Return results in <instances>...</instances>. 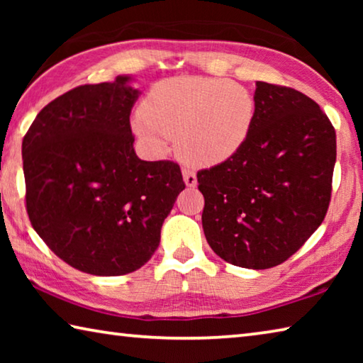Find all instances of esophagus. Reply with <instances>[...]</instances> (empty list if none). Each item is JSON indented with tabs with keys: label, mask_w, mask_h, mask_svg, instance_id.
I'll return each instance as SVG.
<instances>
[{
	"label": "esophagus",
	"mask_w": 363,
	"mask_h": 363,
	"mask_svg": "<svg viewBox=\"0 0 363 363\" xmlns=\"http://www.w3.org/2000/svg\"><path fill=\"white\" fill-rule=\"evenodd\" d=\"M182 177H184V182H186L187 187H195L196 186V174H195L194 169L182 168Z\"/></svg>",
	"instance_id": "34e87169"
}]
</instances>
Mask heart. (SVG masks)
Instances as JSON below:
<instances>
[{
	"label": "heart",
	"instance_id": "b5f03b06",
	"mask_svg": "<svg viewBox=\"0 0 363 363\" xmlns=\"http://www.w3.org/2000/svg\"><path fill=\"white\" fill-rule=\"evenodd\" d=\"M255 99L235 82L174 77L157 83L133 120V130L153 152L176 138L181 155L196 164H218L247 143Z\"/></svg>",
	"mask_w": 363,
	"mask_h": 363
}]
</instances>
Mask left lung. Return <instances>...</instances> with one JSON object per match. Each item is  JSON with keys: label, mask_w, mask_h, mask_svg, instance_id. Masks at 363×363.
Masks as SVG:
<instances>
[{"label": "left lung", "mask_w": 363, "mask_h": 363, "mask_svg": "<svg viewBox=\"0 0 363 363\" xmlns=\"http://www.w3.org/2000/svg\"><path fill=\"white\" fill-rule=\"evenodd\" d=\"M336 133L318 104L286 86L256 82L247 143L196 173L206 242L238 267L279 266L327 214Z\"/></svg>", "instance_id": "left-lung-1"}]
</instances>
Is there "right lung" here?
Wrapping results in <instances>:
<instances>
[{
	"instance_id": "obj_1",
	"label": "right lung",
	"mask_w": 363,
	"mask_h": 363,
	"mask_svg": "<svg viewBox=\"0 0 363 363\" xmlns=\"http://www.w3.org/2000/svg\"><path fill=\"white\" fill-rule=\"evenodd\" d=\"M131 77L83 84L36 115L22 140L27 213L54 255L82 272H134L160 243L186 184L179 164L134 152Z\"/></svg>"
}]
</instances>
